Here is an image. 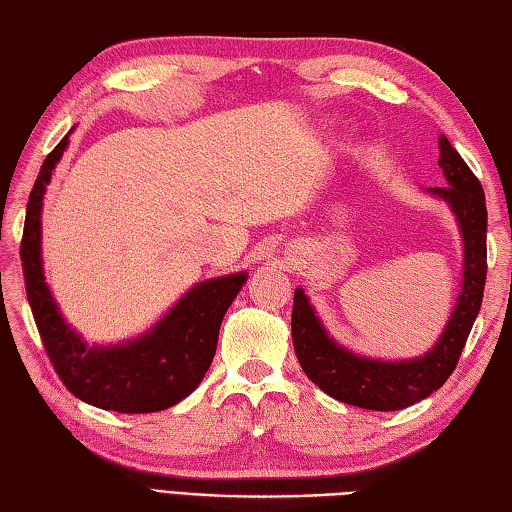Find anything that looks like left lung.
Listing matches in <instances>:
<instances>
[{"label": "left lung", "instance_id": "1", "mask_svg": "<svg viewBox=\"0 0 512 512\" xmlns=\"http://www.w3.org/2000/svg\"><path fill=\"white\" fill-rule=\"evenodd\" d=\"M437 164L442 168L446 186L426 188L424 193L442 199L453 210L462 233L464 268L453 313L428 353L395 362L357 355L326 333L304 290H295L290 319L295 355L310 382L337 402L368 410H402L413 406L444 386L466 346L486 284V197L473 170L444 135L439 137Z\"/></svg>", "mask_w": 512, "mask_h": 512}]
</instances>
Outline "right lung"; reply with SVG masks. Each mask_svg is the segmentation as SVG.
<instances>
[{
	"mask_svg": "<svg viewBox=\"0 0 512 512\" xmlns=\"http://www.w3.org/2000/svg\"><path fill=\"white\" fill-rule=\"evenodd\" d=\"M68 146V135L44 159L26 206L22 266L30 310L57 375L82 402L115 413H157L182 402L213 362L219 326L248 275L199 282L135 339L88 344L66 322L46 284L42 262V206L46 186Z\"/></svg>",
	"mask_w": 512,
	"mask_h": 512,
	"instance_id": "right-lung-1",
	"label": "right lung"
}]
</instances>
